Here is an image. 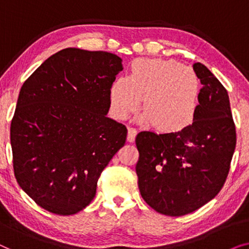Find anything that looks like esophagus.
<instances>
[{
	"label": "esophagus",
	"instance_id": "1",
	"mask_svg": "<svg viewBox=\"0 0 249 249\" xmlns=\"http://www.w3.org/2000/svg\"><path fill=\"white\" fill-rule=\"evenodd\" d=\"M136 135H137V130H136L135 128L129 127L128 128V136H127L128 142H134L136 138Z\"/></svg>",
	"mask_w": 249,
	"mask_h": 249
}]
</instances>
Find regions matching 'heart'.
<instances>
[{
  "mask_svg": "<svg viewBox=\"0 0 249 249\" xmlns=\"http://www.w3.org/2000/svg\"><path fill=\"white\" fill-rule=\"evenodd\" d=\"M200 84L190 68L172 60H142L129 78H118L111 87V108L119 119L141 107L144 120L159 131L176 132L192 124L198 105Z\"/></svg>",
  "mask_w": 249,
  "mask_h": 249,
  "instance_id": "obj_1",
  "label": "heart"
}]
</instances>
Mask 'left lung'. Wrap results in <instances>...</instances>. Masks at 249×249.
Listing matches in <instances>:
<instances>
[{
  "label": "left lung",
  "mask_w": 249,
  "mask_h": 249,
  "mask_svg": "<svg viewBox=\"0 0 249 249\" xmlns=\"http://www.w3.org/2000/svg\"><path fill=\"white\" fill-rule=\"evenodd\" d=\"M203 87L192 124L169 134L141 131L136 137L138 187L156 212L181 216L205 205L226 182L236 148V127L228 91L197 62Z\"/></svg>",
  "instance_id": "8db88e82"
}]
</instances>
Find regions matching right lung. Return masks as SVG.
Here are the masks:
<instances>
[{
  "label": "right lung",
  "mask_w": 249,
  "mask_h": 249,
  "mask_svg": "<svg viewBox=\"0 0 249 249\" xmlns=\"http://www.w3.org/2000/svg\"><path fill=\"white\" fill-rule=\"evenodd\" d=\"M121 62L113 53L69 47L44 61L20 89L10 127L13 171L51 213L84 210L124 145L125 125L107 117Z\"/></svg>",
  "instance_id": "obj_1"
}]
</instances>
